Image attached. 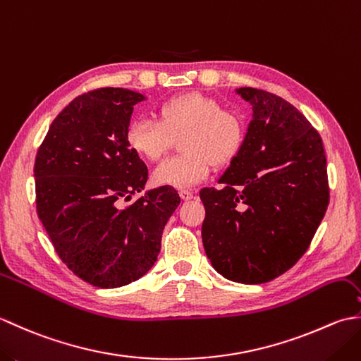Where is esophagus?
Wrapping results in <instances>:
<instances>
[{
	"label": "esophagus",
	"mask_w": 361,
	"mask_h": 361,
	"mask_svg": "<svg viewBox=\"0 0 361 361\" xmlns=\"http://www.w3.org/2000/svg\"><path fill=\"white\" fill-rule=\"evenodd\" d=\"M178 194H180L181 200H185V202L190 200V198H194V192H192V190H189V189H181Z\"/></svg>",
	"instance_id": "34e87169"
}]
</instances>
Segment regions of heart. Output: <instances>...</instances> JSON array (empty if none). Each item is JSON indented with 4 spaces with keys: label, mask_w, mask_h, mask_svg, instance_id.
<instances>
[{
    "label": "heart",
    "mask_w": 361,
    "mask_h": 361,
    "mask_svg": "<svg viewBox=\"0 0 361 361\" xmlns=\"http://www.w3.org/2000/svg\"><path fill=\"white\" fill-rule=\"evenodd\" d=\"M245 133V122L235 111L204 94L185 93L161 104L158 119H133L126 140L140 157L158 161L181 136V155L164 159L153 172L157 185L181 189L203 181L212 163L225 166L237 158Z\"/></svg>",
    "instance_id": "heart-1"
}]
</instances>
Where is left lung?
Returning <instances> with one entry per match:
<instances>
[{"label":"left lung","mask_w":361,"mask_h":361,"mask_svg":"<svg viewBox=\"0 0 361 361\" xmlns=\"http://www.w3.org/2000/svg\"><path fill=\"white\" fill-rule=\"evenodd\" d=\"M252 105L243 147L204 188L202 237L206 256L226 279L264 283L290 270L329 204L323 141L304 114L265 90H237Z\"/></svg>","instance_id":"obj_1"}]
</instances>
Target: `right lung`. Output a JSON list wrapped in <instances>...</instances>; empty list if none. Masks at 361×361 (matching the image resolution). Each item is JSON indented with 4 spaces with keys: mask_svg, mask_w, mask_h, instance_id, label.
I'll return each mask as SVG.
<instances>
[{
    "mask_svg": "<svg viewBox=\"0 0 361 361\" xmlns=\"http://www.w3.org/2000/svg\"><path fill=\"white\" fill-rule=\"evenodd\" d=\"M142 99L110 87L83 93L52 121L37 150L38 219L62 262L94 287L116 288L147 273L180 204L173 188L161 186L124 206L149 176L126 140Z\"/></svg>",
    "mask_w": 361,
    "mask_h": 361,
    "instance_id": "add662e5",
    "label": "right lung"
}]
</instances>
